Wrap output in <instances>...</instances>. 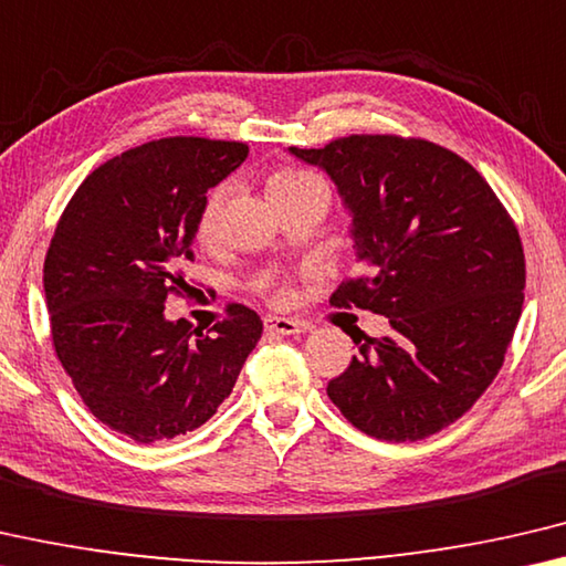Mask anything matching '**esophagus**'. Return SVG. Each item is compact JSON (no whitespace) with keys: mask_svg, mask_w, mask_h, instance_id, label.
I'll return each mask as SVG.
<instances>
[{"mask_svg":"<svg viewBox=\"0 0 566 566\" xmlns=\"http://www.w3.org/2000/svg\"><path fill=\"white\" fill-rule=\"evenodd\" d=\"M265 331L281 333V336H295V333L308 331V323L295 321V318H283V316H265Z\"/></svg>","mask_w":566,"mask_h":566,"instance_id":"34e87169","label":"esophagus"}]
</instances>
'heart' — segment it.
Listing matches in <instances>:
<instances>
[{
    "mask_svg": "<svg viewBox=\"0 0 566 566\" xmlns=\"http://www.w3.org/2000/svg\"><path fill=\"white\" fill-rule=\"evenodd\" d=\"M313 182H321L316 175L311 172H303V170H277L271 182H268V188H271V196L273 198H281L285 192H293L298 188H305V185H313ZM226 200H228V188L226 185H220L210 192L202 202V210H200V218H198V235L202 243H210V240H216L218 230H220V218H222V208H226ZM275 295H283V291H275Z\"/></svg>",
    "mask_w": 566,
    "mask_h": 566,
    "instance_id": "1",
    "label": "heart"
}]
</instances>
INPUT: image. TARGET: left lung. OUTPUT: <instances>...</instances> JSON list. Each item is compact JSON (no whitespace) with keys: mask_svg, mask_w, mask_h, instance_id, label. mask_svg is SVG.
I'll return each instance as SVG.
<instances>
[{"mask_svg":"<svg viewBox=\"0 0 566 566\" xmlns=\"http://www.w3.org/2000/svg\"><path fill=\"white\" fill-rule=\"evenodd\" d=\"M289 150L336 182L366 268L331 303L391 323L328 381V398L374 439L439 433L494 381L522 316L526 265L512 216L464 157L429 140L350 135Z\"/></svg>","mask_w":566,"mask_h":566,"instance_id":"left-lung-1","label":"left lung"}]
</instances>
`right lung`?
<instances>
[{"label": "right lung", "instance_id": "obj_1", "mask_svg": "<svg viewBox=\"0 0 566 566\" xmlns=\"http://www.w3.org/2000/svg\"><path fill=\"white\" fill-rule=\"evenodd\" d=\"M245 143L165 137L92 170L44 258L52 344L87 409L137 443L196 431L233 391L263 333L230 303L208 333L165 318L188 295L185 268L210 188L240 168Z\"/></svg>", "mask_w": 566, "mask_h": 566}]
</instances>
